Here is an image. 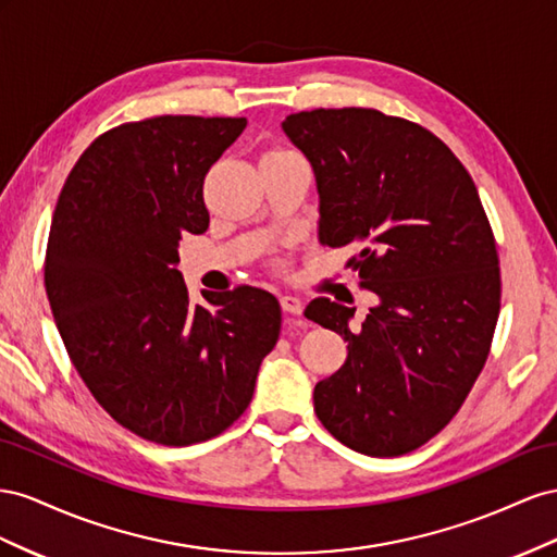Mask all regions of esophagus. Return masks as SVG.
<instances>
[{"label":"esophagus","mask_w":557,"mask_h":557,"mask_svg":"<svg viewBox=\"0 0 557 557\" xmlns=\"http://www.w3.org/2000/svg\"><path fill=\"white\" fill-rule=\"evenodd\" d=\"M280 306H282L284 312H289V314H300V312H304V300L296 298V296H282L280 298Z\"/></svg>","instance_id":"esophagus-1"}]
</instances>
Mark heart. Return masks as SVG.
I'll list each match as a JSON object with an SVG mask.
<instances>
[{
    "label": "heart",
    "instance_id": "obj_1",
    "mask_svg": "<svg viewBox=\"0 0 557 557\" xmlns=\"http://www.w3.org/2000/svg\"><path fill=\"white\" fill-rule=\"evenodd\" d=\"M277 153H289V151H268L265 156H277Z\"/></svg>",
    "mask_w": 557,
    "mask_h": 557
}]
</instances>
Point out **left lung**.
Instances as JSON below:
<instances>
[{"label":"left lung","mask_w":557,"mask_h":557,"mask_svg":"<svg viewBox=\"0 0 557 557\" xmlns=\"http://www.w3.org/2000/svg\"><path fill=\"white\" fill-rule=\"evenodd\" d=\"M282 131L320 194V243L355 247L375 294L355 308L314 298L306 317L347 341L314 385V412L347 448L396 457L446 426L483 371L499 317L495 235L473 180L443 141L377 109L298 111Z\"/></svg>","instance_id":"left-lung-1"}]
</instances>
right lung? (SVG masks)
Instances as JSON below:
<instances>
[{"instance_id": "obj_1", "label": "right lung", "mask_w": 557, "mask_h": 557, "mask_svg": "<svg viewBox=\"0 0 557 557\" xmlns=\"http://www.w3.org/2000/svg\"><path fill=\"white\" fill-rule=\"evenodd\" d=\"M247 119L156 116L100 135L58 198L46 296L76 373L111 418L161 446L228 429L282 326L257 287L202 292L177 270L182 235L210 226L202 180Z\"/></svg>"}]
</instances>
